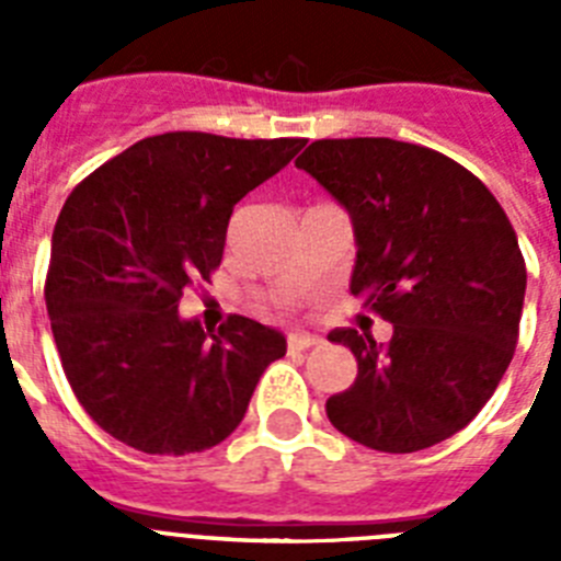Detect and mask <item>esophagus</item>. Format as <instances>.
<instances>
[{"instance_id":"1","label":"esophagus","mask_w":561,"mask_h":561,"mask_svg":"<svg viewBox=\"0 0 561 561\" xmlns=\"http://www.w3.org/2000/svg\"><path fill=\"white\" fill-rule=\"evenodd\" d=\"M286 345H289L291 354H297V351L317 348V345H320V340H317V336H311V334H291Z\"/></svg>"}]
</instances>
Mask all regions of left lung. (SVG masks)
Returning <instances> with one entry per match:
<instances>
[{"instance_id":"8db88e82","label":"left lung","mask_w":561,"mask_h":561,"mask_svg":"<svg viewBox=\"0 0 561 561\" xmlns=\"http://www.w3.org/2000/svg\"><path fill=\"white\" fill-rule=\"evenodd\" d=\"M351 213V291L393 323L390 342L331 331L359 374L325 401L342 435L419 453L492 399L519 336L525 257L492 191L455 160L390 137L314 140L295 160Z\"/></svg>"}]
</instances>
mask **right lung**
<instances>
[{
    "label": "right lung",
    "instance_id": "1",
    "mask_svg": "<svg viewBox=\"0 0 561 561\" xmlns=\"http://www.w3.org/2000/svg\"><path fill=\"white\" fill-rule=\"evenodd\" d=\"M304 137L168 131L134 142L69 193L53 230L44 300L69 388L126 447L187 455L241 424L280 331L230 314L216 334L180 300L210 284L232 207Z\"/></svg>",
    "mask_w": 561,
    "mask_h": 561
}]
</instances>
